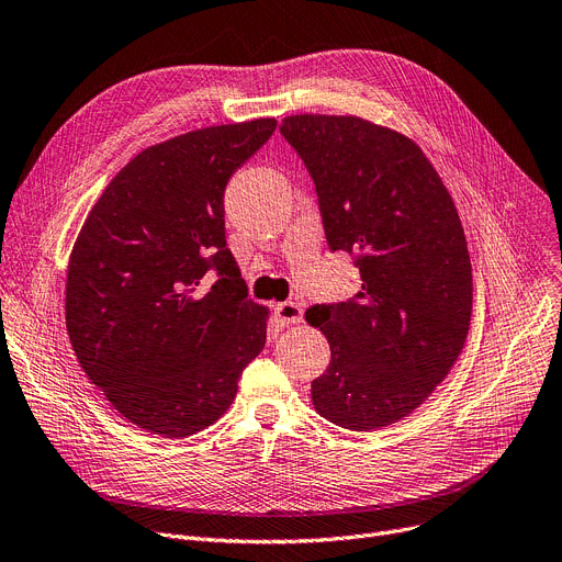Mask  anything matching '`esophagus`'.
Returning <instances> with one entry per match:
<instances>
[{"instance_id": "34e87169", "label": "esophagus", "mask_w": 562, "mask_h": 562, "mask_svg": "<svg viewBox=\"0 0 562 562\" xmlns=\"http://www.w3.org/2000/svg\"><path fill=\"white\" fill-rule=\"evenodd\" d=\"M276 316H278V322L282 326L301 324L303 322V310L296 303H280V305H276Z\"/></svg>"}]
</instances>
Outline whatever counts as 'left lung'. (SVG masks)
I'll return each instance as SVG.
<instances>
[{
  "label": "left lung",
  "instance_id": "8db88e82",
  "mask_svg": "<svg viewBox=\"0 0 562 562\" xmlns=\"http://www.w3.org/2000/svg\"><path fill=\"white\" fill-rule=\"evenodd\" d=\"M282 135L314 179L330 250L358 255L360 291L312 305L330 345L312 381L326 420L372 431L411 416L463 349L473 273L457 206L420 146L349 114H294Z\"/></svg>",
  "mask_w": 562,
  "mask_h": 562
}]
</instances>
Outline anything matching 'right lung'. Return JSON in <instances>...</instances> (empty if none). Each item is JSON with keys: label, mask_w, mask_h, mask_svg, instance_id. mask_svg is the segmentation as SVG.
<instances>
[{"label": "right lung", "mask_w": 562, "mask_h": 562, "mask_svg": "<svg viewBox=\"0 0 562 562\" xmlns=\"http://www.w3.org/2000/svg\"><path fill=\"white\" fill-rule=\"evenodd\" d=\"M276 126L273 116L209 126L139 151L72 243L64 307L72 351L144 431L186 438L211 427L266 345L271 312L248 299L227 248L225 188Z\"/></svg>", "instance_id": "1"}]
</instances>
